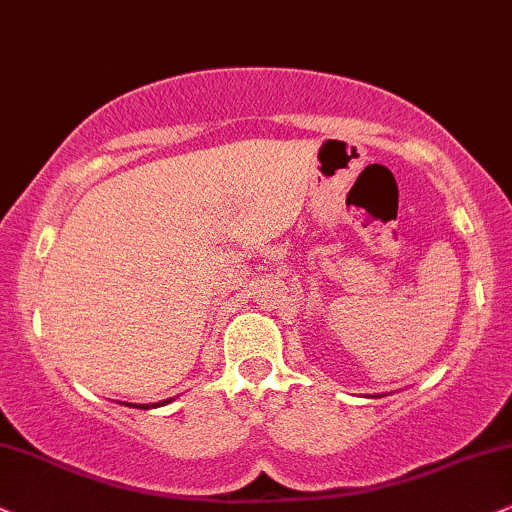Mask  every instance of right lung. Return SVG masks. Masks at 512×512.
Here are the masks:
<instances>
[{
	"instance_id": "add662e5",
	"label": "right lung",
	"mask_w": 512,
	"mask_h": 512,
	"mask_svg": "<svg viewBox=\"0 0 512 512\" xmlns=\"http://www.w3.org/2000/svg\"><path fill=\"white\" fill-rule=\"evenodd\" d=\"M155 406V404H153ZM137 409H148V406L146 404H141V406H137Z\"/></svg>"
}]
</instances>
